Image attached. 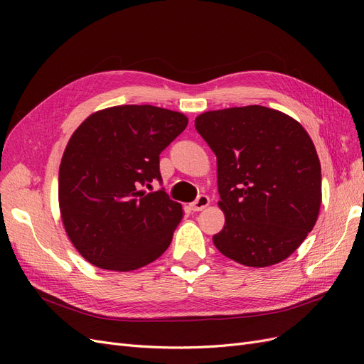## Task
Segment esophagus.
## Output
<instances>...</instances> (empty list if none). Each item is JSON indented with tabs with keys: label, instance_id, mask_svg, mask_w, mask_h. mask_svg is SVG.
I'll return each instance as SVG.
<instances>
[{
	"label": "esophagus",
	"instance_id": "1",
	"mask_svg": "<svg viewBox=\"0 0 364 364\" xmlns=\"http://www.w3.org/2000/svg\"><path fill=\"white\" fill-rule=\"evenodd\" d=\"M208 205H209V197L202 194V196L197 197V199L190 206H191L193 211H202V209H205Z\"/></svg>",
	"mask_w": 364,
	"mask_h": 364
}]
</instances>
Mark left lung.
Returning <instances> with one entry per match:
<instances>
[{"mask_svg":"<svg viewBox=\"0 0 364 364\" xmlns=\"http://www.w3.org/2000/svg\"><path fill=\"white\" fill-rule=\"evenodd\" d=\"M194 126L217 156L225 226L213 237L247 267L289 258L317 222L321 162L299 121L266 106L203 112Z\"/></svg>","mask_w":364,"mask_h":364,"instance_id":"8db88e82","label":"left lung"}]
</instances>
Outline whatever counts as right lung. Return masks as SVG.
<instances>
[{"label": "right lung", "instance_id": "add662e5", "mask_svg": "<svg viewBox=\"0 0 364 364\" xmlns=\"http://www.w3.org/2000/svg\"><path fill=\"white\" fill-rule=\"evenodd\" d=\"M188 118L151 105L97 111L71 135L59 168V208L74 247L94 266L129 272L158 259L183 217L164 190L159 155Z\"/></svg>", "mask_w": 364, "mask_h": 364}]
</instances>
